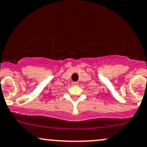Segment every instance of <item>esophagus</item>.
Here are the masks:
<instances>
[{"label":"esophagus","instance_id":"esophagus-1","mask_svg":"<svg viewBox=\"0 0 147 147\" xmlns=\"http://www.w3.org/2000/svg\"><path fill=\"white\" fill-rule=\"evenodd\" d=\"M78 83H79V82H72V84H73V85H78Z\"/></svg>","mask_w":147,"mask_h":147}]
</instances>
